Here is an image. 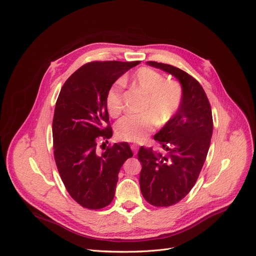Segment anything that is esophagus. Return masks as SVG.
Masks as SVG:
<instances>
[{
	"mask_svg": "<svg viewBox=\"0 0 256 256\" xmlns=\"http://www.w3.org/2000/svg\"><path fill=\"white\" fill-rule=\"evenodd\" d=\"M132 152H135V154H137V152H138V146H137V145H135V144L132 145Z\"/></svg>",
	"mask_w": 256,
	"mask_h": 256,
	"instance_id": "1",
	"label": "esophagus"
}]
</instances>
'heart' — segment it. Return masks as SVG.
Wrapping results in <instances>:
<instances>
[{"instance_id": "b5f03b06", "label": "heart", "mask_w": 256, "mask_h": 256, "mask_svg": "<svg viewBox=\"0 0 256 256\" xmlns=\"http://www.w3.org/2000/svg\"><path fill=\"white\" fill-rule=\"evenodd\" d=\"M130 82L142 90L147 100L142 114H128L120 118L116 124L118 139L128 142H142L152 132L156 122L167 124L178 112L182 92L178 83L166 82L158 72L142 67L130 78ZM122 82L117 80L106 93V106L111 115H118L122 109Z\"/></svg>"}]
</instances>
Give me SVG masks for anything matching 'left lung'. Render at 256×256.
<instances>
[{"label": "left lung", "instance_id": "obj_1", "mask_svg": "<svg viewBox=\"0 0 256 256\" xmlns=\"http://www.w3.org/2000/svg\"><path fill=\"white\" fill-rule=\"evenodd\" d=\"M146 64L173 76L182 86L178 112L154 137L166 154L143 146L138 152L143 197L154 206H170L191 191L206 162L212 135V109L204 88L190 74L169 64Z\"/></svg>", "mask_w": 256, "mask_h": 256}]
</instances>
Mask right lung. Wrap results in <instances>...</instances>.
I'll list each match as a JSON object with an SVG mask.
<instances>
[{"label":"right lung","instance_id":"right-lung-1","mask_svg":"<svg viewBox=\"0 0 256 256\" xmlns=\"http://www.w3.org/2000/svg\"><path fill=\"white\" fill-rule=\"evenodd\" d=\"M140 62H91L64 83L52 119L54 156L67 192L83 208L98 210L115 196L118 173L132 156L126 142L96 152L98 137H112L106 106L109 87Z\"/></svg>","mask_w":256,"mask_h":256}]
</instances>
